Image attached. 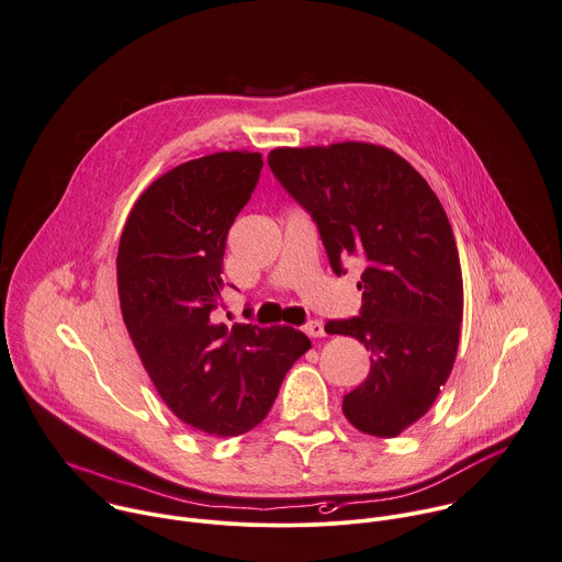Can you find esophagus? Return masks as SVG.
Segmentation results:
<instances>
[{"instance_id":"1","label":"esophagus","mask_w":562,"mask_h":562,"mask_svg":"<svg viewBox=\"0 0 562 562\" xmlns=\"http://www.w3.org/2000/svg\"><path fill=\"white\" fill-rule=\"evenodd\" d=\"M304 333L308 335V337H324L326 333H324V324L319 322V319H313V322H308L306 326H304Z\"/></svg>"}]
</instances>
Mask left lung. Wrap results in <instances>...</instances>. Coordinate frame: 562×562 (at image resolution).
Returning <instances> with one entry per match:
<instances>
[{
	"instance_id": "1",
	"label": "left lung",
	"mask_w": 562,
	"mask_h": 562,
	"mask_svg": "<svg viewBox=\"0 0 562 562\" xmlns=\"http://www.w3.org/2000/svg\"><path fill=\"white\" fill-rule=\"evenodd\" d=\"M267 161L315 221L333 271L363 262L359 317L328 322L326 333L372 352L368 379L344 396L346 418L394 438L429 412L458 355L464 286L447 212L420 172L383 146L276 148Z\"/></svg>"
}]
</instances>
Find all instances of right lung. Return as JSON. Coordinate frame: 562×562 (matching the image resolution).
I'll list each match as a JSON object with an SVG mask.
<instances>
[{
  "instance_id": "add662e5",
  "label": "right lung",
  "mask_w": 562,
  "mask_h": 562,
  "mask_svg": "<svg viewBox=\"0 0 562 562\" xmlns=\"http://www.w3.org/2000/svg\"><path fill=\"white\" fill-rule=\"evenodd\" d=\"M260 153H214L153 181L117 249V293L133 346L170 412L210 436H240L269 414L311 339L289 326L216 324L227 232L260 179Z\"/></svg>"
}]
</instances>
